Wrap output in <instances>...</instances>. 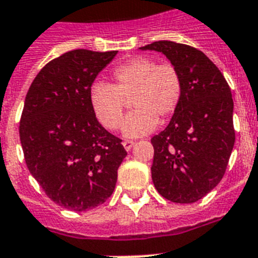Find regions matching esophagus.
<instances>
[{"mask_svg":"<svg viewBox=\"0 0 258 258\" xmlns=\"http://www.w3.org/2000/svg\"><path fill=\"white\" fill-rule=\"evenodd\" d=\"M122 144H123V147H124L125 151H131V148L134 147V142H131V140H124Z\"/></svg>","mask_w":258,"mask_h":258,"instance_id":"esophagus-1","label":"esophagus"}]
</instances>
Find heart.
<instances>
[{
  "instance_id": "b5f03b06",
  "label": "heart",
  "mask_w": 258,
  "mask_h": 258,
  "mask_svg": "<svg viewBox=\"0 0 258 258\" xmlns=\"http://www.w3.org/2000/svg\"><path fill=\"white\" fill-rule=\"evenodd\" d=\"M114 84L96 82L89 92L94 115L105 128L116 130L122 122L125 99L134 111L124 119L122 134L139 138L152 133L157 122L165 120L178 107L182 97V80L169 62L157 64L151 57L138 56L112 71Z\"/></svg>"
}]
</instances>
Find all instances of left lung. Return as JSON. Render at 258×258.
I'll return each mask as SVG.
<instances>
[{
    "label": "left lung",
    "instance_id": "1",
    "mask_svg": "<svg viewBox=\"0 0 258 258\" xmlns=\"http://www.w3.org/2000/svg\"><path fill=\"white\" fill-rule=\"evenodd\" d=\"M140 49L161 52L182 80L181 102L169 124L151 139L153 185L168 201L197 202L222 181L233 149L231 89L218 67L194 47L160 40Z\"/></svg>",
    "mask_w": 258,
    "mask_h": 258
}]
</instances>
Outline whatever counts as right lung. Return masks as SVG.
<instances>
[{"mask_svg": "<svg viewBox=\"0 0 258 258\" xmlns=\"http://www.w3.org/2000/svg\"><path fill=\"white\" fill-rule=\"evenodd\" d=\"M116 53L67 52L43 67L25 99L19 138L27 168L48 198L72 211L106 202L127 156L89 101L93 82Z\"/></svg>", "mask_w": 258, "mask_h": 258, "instance_id": "add662e5", "label": "right lung"}]
</instances>
